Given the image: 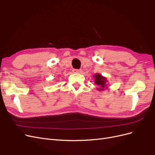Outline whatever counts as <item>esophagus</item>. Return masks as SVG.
<instances>
[{
	"label": "esophagus",
	"mask_w": 155,
	"mask_h": 155,
	"mask_svg": "<svg viewBox=\"0 0 155 155\" xmlns=\"http://www.w3.org/2000/svg\"><path fill=\"white\" fill-rule=\"evenodd\" d=\"M82 72H83V70L81 69H74V73H80V74H81Z\"/></svg>",
	"instance_id": "34e87169"
}]
</instances>
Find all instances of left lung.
<instances>
[{"label": "left lung", "mask_w": 155, "mask_h": 155, "mask_svg": "<svg viewBox=\"0 0 155 155\" xmlns=\"http://www.w3.org/2000/svg\"><path fill=\"white\" fill-rule=\"evenodd\" d=\"M94 77V82L95 84L98 86L99 88H97L98 91H104L105 88H107V80L106 78L102 76L100 74H95Z\"/></svg>", "instance_id": "8db88e82"}]
</instances>
